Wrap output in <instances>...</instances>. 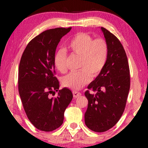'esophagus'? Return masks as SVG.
<instances>
[{"mask_svg": "<svg viewBox=\"0 0 148 148\" xmlns=\"http://www.w3.org/2000/svg\"><path fill=\"white\" fill-rule=\"evenodd\" d=\"M73 97L74 98H77V97H79V96H80L81 95H82V94H81L80 92H76V91H73Z\"/></svg>", "mask_w": 148, "mask_h": 148, "instance_id": "esophagus-1", "label": "esophagus"}]
</instances>
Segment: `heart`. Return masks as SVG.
Listing matches in <instances>:
<instances>
[{"label": "heart", "mask_w": 148, "mask_h": 148, "mask_svg": "<svg viewBox=\"0 0 148 148\" xmlns=\"http://www.w3.org/2000/svg\"><path fill=\"white\" fill-rule=\"evenodd\" d=\"M66 48L71 53L80 56L77 72H73L62 79L64 87L73 90L82 88L90 81L96 77L106 65L108 56V45L103 38H96L86 33H77L69 40ZM66 52L59 50L54 56V64L58 71L64 73L67 68Z\"/></svg>", "instance_id": "1"}]
</instances>
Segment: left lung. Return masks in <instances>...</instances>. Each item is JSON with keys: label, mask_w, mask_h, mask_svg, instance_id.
Masks as SVG:
<instances>
[{"label": "left lung", "mask_w": 148, "mask_h": 148, "mask_svg": "<svg viewBox=\"0 0 148 148\" xmlns=\"http://www.w3.org/2000/svg\"><path fill=\"white\" fill-rule=\"evenodd\" d=\"M108 45L106 65L85 92L88 106L85 113L86 126L95 132L108 131L121 119L130 89V71L127 54L119 40L108 30L101 27Z\"/></svg>", "instance_id": "left-lung-1"}]
</instances>
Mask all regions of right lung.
Returning <instances> with one entry per match:
<instances>
[{
  "instance_id": "obj_1",
  "label": "right lung",
  "mask_w": 148,
  "mask_h": 148,
  "mask_svg": "<svg viewBox=\"0 0 148 148\" xmlns=\"http://www.w3.org/2000/svg\"><path fill=\"white\" fill-rule=\"evenodd\" d=\"M71 27L46 30L26 46L19 66L18 89L24 110L36 128L54 131L62 124L64 112L73 99L69 89H59L54 56L60 39ZM56 97H52L55 92Z\"/></svg>"
}]
</instances>
